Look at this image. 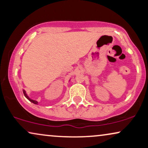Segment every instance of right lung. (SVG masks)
<instances>
[{
    "label": "right lung",
    "mask_w": 148,
    "mask_h": 148,
    "mask_svg": "<svg viewBox=\"0 0 148 148\" xmlns=\"http://www.w3.org/2000/svg\"><path fill=\"white\" fill-rule=\"evenodd\" d=\"M23 94H24V96H25V98H27V100H29L30 101V102H32V103H34V104H38V102L37 101H36V100H32V99H31V98H29V96H27V94H26V92H25V91L24 90H23Z\"/></svg>",
    "instance_id": "obj_1"
}]
</instances>
